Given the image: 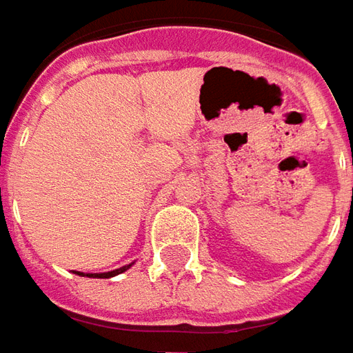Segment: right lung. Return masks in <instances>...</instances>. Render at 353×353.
Here are the masks:
<instances>
[{
    "instance_id": "add662e5",
    "label": "right lung",
    "mask_w": 353,
    "mask_h": 353,
    "mask_svg": "<svg viewBox=\"0 0 353 353\" xmlns=\"http://www.w3.org/2000/svg\"><path fill=\"white\" fill-rule=\"evenodd\" d=\"M125 269H129L128 267H121V269H116V271H110V273H88L86 277H98V279H110L114 277V275H119V273H123ZM78 275H82V273H78Z\"/></svg>"
}]
</instances>
